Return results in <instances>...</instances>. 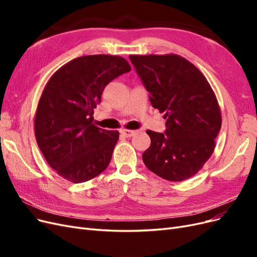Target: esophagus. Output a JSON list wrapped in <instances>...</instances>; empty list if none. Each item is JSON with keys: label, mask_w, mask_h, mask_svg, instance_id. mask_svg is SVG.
Masks as SVG:
<instances>
[{"label": "esophagus", "mask_w": 257, "mask_h": 257, "mask_svg": "<svg viewBox=\"0 0 257 257\" xmlns=\"http://www.w3.org/2000/svg\"><path fill=\"white\" fill-rule=\"evenodd\" d=\"M120 133H121L123 136H125V137H132V136H134V135H135L136 131L124 130V128H122V130H120Z\"/></svg>", "instance_id": "34e87169"}]
</instances>
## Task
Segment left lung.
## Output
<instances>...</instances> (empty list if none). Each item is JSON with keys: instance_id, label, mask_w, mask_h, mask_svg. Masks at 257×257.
<instances>
[{"instance_id": "8db88e82", "label": "left lung", "mask_w": 257, "mask_h": 257, "mask_svg": "<svg viewBox=\"0 0 257 257\" xmlns=\"http://www.w3.org/2000/svg\"><path fill=\"white\" fill-rule=\"evenodd\" d=\"M153 108L165 112L164 133L147 131L143 153L148 169L168 181L195 175L211 157L221 130V111L205 76L177 54L130 56Z\"/></svg>"}]
</instances>
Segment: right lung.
<instances>
[{
  "mask_svg": "<svg viewBox=\"0 0 257 257\" xmlns=\"http://www.w3.org/2000/svg\"><path fill=\"white\" fill-rule=\"evenodd\" d=\"M131 66L108 54L79 57L59 68L46 84L35 114V137L48 164L74 183L95 178L109 165L118 131L92 124L106 85Z\"/></svg>",
  "mask_w": 257,
  "mask_h": 257,
  "instance_id": "right-lung-1",
  "label": "right lung"
}]
</instances>
